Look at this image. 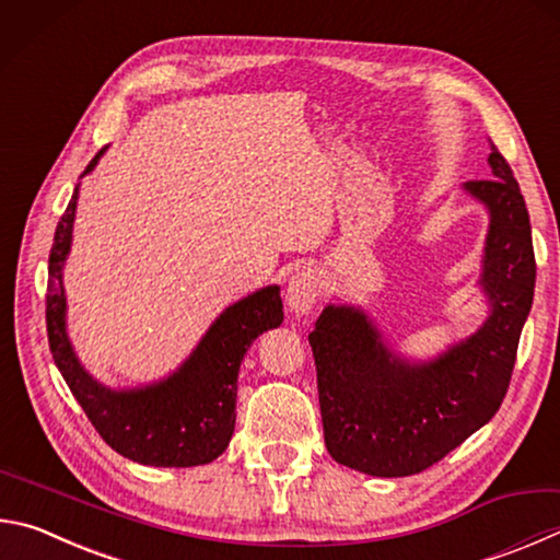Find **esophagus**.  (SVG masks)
<instances>
[{
    "mask_svg": "<svg viewBox=\"0 0 560 560\" xmlns=\"http://www.w3.org/2000/svg\"><path fill=\"white\" fill-rule=\"evenodd\" d=\"M320 293H323L320 271H315L311 267H303L289 279L287 306L291 311H296V313H308L315 306V303H318Z\"/></svg>",
    "mask_w": 560,
    "mask_h": 560,
    "instance_id": "obj_1",
    "label": "esophagus"
}]
</instances>
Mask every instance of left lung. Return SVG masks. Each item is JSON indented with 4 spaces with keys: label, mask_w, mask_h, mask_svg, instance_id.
Masks as SVG:
<instances>
[{
    "label": "left lung",
    "mask_w": 560,
    "mask_h": 560,
    "mask_svg": "<svg viewBox=\"0 0 560 560\" xmlns=\"http://www.w3.org/2000/svg\"><path fill=\"white\" fill-rule=\"evenodd\" d=\"M490 149L492 178L463 183L490 215L477 279L487 301L480 328L431 360H409L362 306L328 303L308 335L325 448L352 470L421 472L480 431L504 399L534 303L536 259L520 183L492 141Z\"/></svg>",
    "instance_id": "8db88e82"
}]
</instances>
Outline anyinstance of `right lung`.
Wrapping results in <instances>:
<instances>
[{"mask_svg": "<svg viewBox=\"0 0 560 560\" xmlns=\"http://www.w3.org/2000/svg\"><path fill=\"white\" fill-rule=\"evenodd\" d=\"M107 151L100 149L83 176ZM80 176V178H83ZM80 183L60 218L48 257L46 325L56 368L112 451L154 467H196L225 453L235 433L237 374L252 342L283 323L279 287H264L222 311L178 368L156 382L107 386L78 360L68 335L63 269L73 245Z\"/></svg>", "mask_w": 560, "mask_h": 560, "instance_id": "obj_1", "label": "right lung"}]
</instances>
